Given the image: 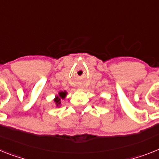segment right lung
Here are the masks:
<instances>
[{"mask_svg":"<svg viewBox=\"0 0 159 159\" xmlns=\"http://www.w3.org/2000/svg\"><path fill=\"white\" fill-rule=\"evenodd\" d=\"M66 91H64V92H60L59 93V96H57L56 98L54 99V102L55 103H56V105L57 106H59V105L61 104V98H66Z\"/></svg>","mask_w":159,"mask_h":159,"instance_id":"obj_1","label":"right lung"}]
</instances>
